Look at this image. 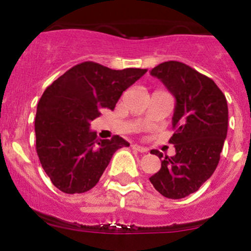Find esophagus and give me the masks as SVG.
Returning <instances> with one entry per match:
<instances>
[{"label": "esophagus", "mask_w": 251, "mask_h": 251, "mask_svg": "<svg viewBox=\"0 0 251 251\" xmlns=\"http://www.w3.org/2000/svg\"><path fill=\"white\" fill-rule=\"evenodd\" d=\"M132 148H133V150L138 151V152H141V153H147L148 152L147 148L142 147V146H139V145H133Z\"/></svg>", "instance_id": "esophagus-1"}]
</instances>
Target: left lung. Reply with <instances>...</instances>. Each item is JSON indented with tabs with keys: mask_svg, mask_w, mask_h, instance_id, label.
Segmentation results:
<instances>
[{
	"mask_svg": "<svg viewBox=\"0 0 251 251\" xmlns=\"http://www.w3.org/2000/svg\"><path fill=\"white\" fill-rule=\"evenodd\" d=\"M151 75L176 98L170 139L176 154L163 157L159 151H151L163 161L150 181L162 196L183 199L196 192L219 165L227 134V101L212 79L179 61L159 64Z\"/></svg>",
	"mask_w": 251,
	"mask_h": 251,
	"instance_id": "8db88e82",
	"label": "left lung"
}]
</instances>
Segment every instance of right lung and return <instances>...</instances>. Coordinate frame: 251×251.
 Here are the masks:
<instances>
[{
  "label": "right lung",
  "instance_id": "1",
  "mask_svg": "<svg viewBox=\"0 0 251 251\" xmlns=\"http://www.w3.org/2000/svg\"><path fill=\"white\" fill-rule=\"evenodd\" d=\"M147 69L113 70L84 61L49 85L37 104L36 152L51 182L65 194H83L98 183L117 150L128 147L122 137L97 138L90 122L103 108L114 109L122 93Z\"/></svg>",
  "mask_w": 251,
  "mask_h": 251
}]
</instances>
